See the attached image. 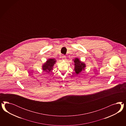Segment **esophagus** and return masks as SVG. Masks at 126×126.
<instances>
[{"label":"esophagus","mask_w":126,"mask_h":126,"mask_svg":"<svg viewBox=\"0 0 126 126\" xmlns=\"http://www.w3.org/2000/svg\"><path fill=\"white\" fill-rule=\"evenodd\" d=\"M65 55H63L62 56V59L63 60H65Z\"/></svg>","instance_id":"1"}]
</instances>
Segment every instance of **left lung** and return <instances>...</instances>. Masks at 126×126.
Returning a JSON list of instances; mask_svg holds the SVG:
<instances>
[{"mask_svg": "<svg viewBox=\"0 0 126 126\" xmlns=\"http://www.w3.org/2000/svg\"><path fill=\"white\" fill-rule=\"evenodd\" d=\"M73 61L74 63V71L77 74H79L83 70H84L86 65L84 63L80 61L79 58H76L73 60Z\"/></svg>", "mask_w": 126, "mask_h": 126, "instance_id": "8db88e82", "label": "left lung"}]
</instances>
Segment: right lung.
Wrapping results in <instances>:
<instances>
[{
	"label": "right lung",
	"instance_id": "obj_1",
	"mask_svg": "<svg viewBox=\"0 0 126 126\" xmlns=\"http://www.w3.org/2000/svg\"><path fill=\"white\" fill-rule=\"evenodd\" d=\"M56 62V61L55 59H48L42 65L43 70L47 73H49L53 70V66Z\"/></svg>",
	"mask_w": 126,
	"mask_h": 126
}]
</instances>
